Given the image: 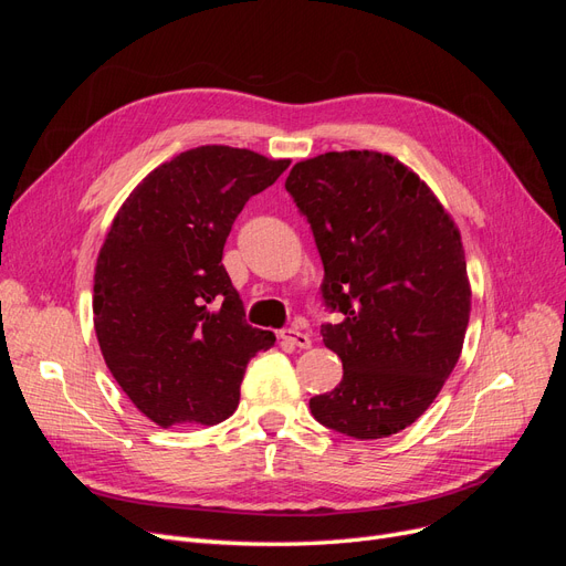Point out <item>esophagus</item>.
<instances>
[{
    "label": "esophagus",
    "instance_id": "obj_1",
    "mask_svg": "<svg viewBox=\"0 0 566 566\" xmlns=\"http://www.w3.org/2000/svg\"><path fill=\"white\" fill-rule=\"evenodd\" d=\"M281 337L287 342V345L300 347V349H310L312 347V337L306 335V333H302V331H297V328L281 331Z\"/></svg>",
    "mask_w": 566,
    "mask_h": 566
}]
</instances>
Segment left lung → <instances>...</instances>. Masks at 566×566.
Wrapping results in <instances>:
<instances>
[{"label":"left lung","instance_id":"obj_1","mask_svg":"<svg viewBox=\"0 0 566 566\" xmlns=\"http://www.w3.org/2000/svg\"><path fill=\"white\" fill-rule=\"evenodd\" d=\"M323 262L325 347L342 361L312 416L354 439L413 424L455 368L470 321L465 250L413 169L375 150L323 153L285 179Z\"/></svg>","mask_w":566,"mask_h":566}]
</instances>
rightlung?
<instances>
[{"label":"right lung","mask_w":566,"mask_h":566,"mask_svg":"<svg viewBox=\"0 0 566 566\" xmlns=\"http://www.w3.org/2000/svg\"><path fill=\"white\" fill-rule=\"evenodd\" d=\"M290 160L200 146L153 169L117 210L94 273L101 354L160 427L217 424L238 408L245 366L273 333L245 321L221 264L245 202Z\"/></svg>","instance_id":"1"}]
</instances>
